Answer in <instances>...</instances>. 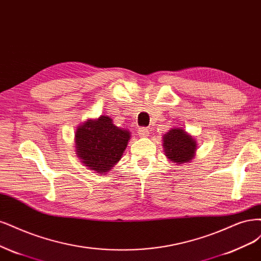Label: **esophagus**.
<instances>
[{
    "instance_id": "34e87169",
    "label": "esophagus",
    "mask_w": 261,
    "mask_h": 261,
    "mask_svg": "<svg viewBox=\"0 0 261 261\" xmlns=\"http://www.w3.org/2000/svg\"><path fill=\"white\" fill-rule=\"evenodd\" d=\"M138 134H139V136L142 137V138L148 137L149 136V129L146 128V127H141V128L138 129Z\"/></svg>"
}]
</instances>
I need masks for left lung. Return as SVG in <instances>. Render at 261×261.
I'll list each match as a JSON object with an SVG mask.
<instances>
[{
    "mask_svg": "<svg viewBox=\"0 0 261 261\" xmlns=\"http://www.w3.org/2000/svg\"><path fill=\"white\" fill-rule=\"evenodd\" d=\"M163 149L167 160L176 165L189 163L194 159L196 140L182 127H173L163 138Z\"/></svg>",
    "mask_w": 261,
    "mask_h": 261,
    "instance_id": "8db88e82",
    "label": "left lung"
}]
</instances>
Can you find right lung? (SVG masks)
<instances>
[{"instance_id":"1","label":"right lung","mask_w":261,"mask_h":261,"mask_svg":"<svg viewBox=\"0 0 261 261\" xmlns=\"http://www.w3.org/2000/svg\"><path fill=\"white\" fill-rule=\"evenodd\" d=\"M130 132L113 124L108 115L89 119L75 129V154L97 174H107L122 159Z\"/></svg>"}]
</instances>
